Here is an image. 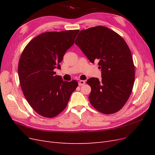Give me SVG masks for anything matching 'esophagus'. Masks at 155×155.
<instances>
[{
	"instance_id": "34e87169",
	"label": "esophagus",
	"mask_w": 155,
	"mask_h": 155,
	"mask_svg": "<svg viewBox=\"0 0 155 155\" xmlns=\"http://www.w3.org/2000/svg\"><path fill=\"white\" fill-rule=\"evenodd\" d=\"M85 84V81H83V80H80L78 81V85L79 86H83Z\"/></svg>"
}]
</instances>
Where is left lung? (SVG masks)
Wrapping results in <instances>:
<instances>
[{
  "label": "left lung",
  "mask_w": 155,
  "mask_h": 155,
  "mask_svg": "<svg viewBox=\"0 0 155 155\" xmlns=\"http://www.w3.org/2000/svg\"><path fill=\"white\" fill-rule=\"evenodd\" d=\"M75 43L89 61H98L101 80L88 79V96L94 108L103 114L119 111L133 91L135 70L130 50L125 40L107 27L97 26L80 31Z\"/></svg>",
  "instance_id": "1"
}]
</instances>
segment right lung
I'll use <instances>...</instances> for the list:
<instances>
[{"label": "right lung", "mask_w": 155, "mask_h": 155, "mask_svg": "<svg viewBox=\"0 0 155 155\" xmlns=\"http://www.w3.org/2000/svg\"><path fill=\"white\" fill-rule=\"evenodd\" d=\"M79 30L45 32L31 40L18 61L21 87L28 103L37 114L54 118L66 108L77 81H64L55 75L66 51Z\"/></svg>", "instance_id": "right-lung-1"}]
</instances>
